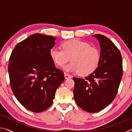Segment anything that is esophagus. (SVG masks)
Segmentation results:
<instances>
[{"label":"esophagus","mask_w":132,"mask_h":132,"mask_svg":"<svg viewBox=\"0 0 132 132\" xmlns=\"http://www.w3.org/2000/svg\"><path fill=\"white\" fill-rule=\"evenodd\" d=\"M64 77H65L66 79H70V78H71V76L69 74H68V73H64Z\"/></svg>","instance_id":"esophagus-1"}]
</instances>
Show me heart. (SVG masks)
<instances>
[{"label":"heart","instance_id":"b5f03b06","mask_svg":"<svg viewBox=\"0 0 132 132\" xmlns=\"http://www.w3.org/2000/svg\"><path fill=\"white\" fill-rule=\"evenodd\" d=\"M62 48V50L52 48L50 53L54 63L59 66H63L70 58L71 62L63 68L66 71L87 76L97 69L100 59V51L88 42L74 39L64 42Z\"/></svg>","mask_w":132,"mask_h":132}]
</instances>
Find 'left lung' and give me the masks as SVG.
I'll return each instance as SVG.
<instances>
[{"label": "left lung", "instance_id": "obj_1", "mask_svg": "<svg viewBox=\"0 0 132 132\" xmlns=\"http://www.w3.org/2000/svg\"><path fill=\"white\" fill-rule=\"evenodd\" d=\"M100 42V59L96 70L85 79L74 77L75 102L88 112H97L115 99L123 75L122 55L108 38L93 35Z\"/></svg>", "mask_w": 132, "mask_h": 132}]
</instances>
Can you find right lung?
<instances>
[{
	"instance_id": "1",
	"label": "right lung",
	"mask_w": 132,
	"mask_h": 132,
	"mask_svg": "<svg viewBox=\"0 0 132 132\" xmlns=\"http://www.w3.org/2000/svg\"><path fill=\"white\" fill-rule=\"evenodd\" d=\"M55 40L51 35L34 34L19 42L10 55L11 88L20 103L34 112L52 105L56 91L64 80L63 72L50 56Z\"/></svg>"
}]
</instances>
